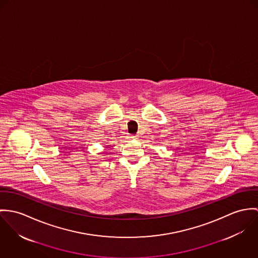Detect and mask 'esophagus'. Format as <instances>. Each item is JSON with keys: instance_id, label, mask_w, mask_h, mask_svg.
Returning <instances> with one entry per match:
<instances>
[{"instance_id": "1", "label": "esophagus", "mask_w": 258, "mask_h": 258, "mask_svg": "<svg viewBox=\"0 0 258 258\" xmlns=\"http://www.w3.org/2000/svg\"><path fill=\"white\" fill-rule=\"evenodd\" d=\"M130 139H132V140H138V136H131Z\"/></svg>"}]
</instances>
